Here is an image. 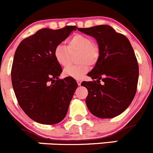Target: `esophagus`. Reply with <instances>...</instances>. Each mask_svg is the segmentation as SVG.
Returning <instances> with one entry per match:
<instances>
[{
	"label": "esophagus",
	"instance_id": "1",
	"mask_svg": "<svg viewBox=\"0 0 153 153\" xmlns=\"http://www.w3.org/2000/svg\"><path fill=\"white\" fill-rule=\"evenodd\" d=\"M76 82L78 84V85H81V83H82V80L81 79H76Z\"/></svg>",
	"mask_w": 153,
	"mask_h": 153
}]
</instances>
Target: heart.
<instances>
[{
	"instance_id": "obj_1",
	"label": "heart",
	"mask_w": 153,
	"mask_h": 153,
	"mask_svg": "<svg viewBox=\"0 0 153 153\" xmlns=\"http://www.w3.org/2000/svg\"><path fill=\"white\" fill-rule=\"evenodd\" d=\"M76 51L78 52L76 60L80 63L68 65L63 71V74L65 76L81 79L88 71L89 64L91 65L96 64L100 56L99 48L90 37L75 34L68 40L67 46L62 43L56 46L54 56L60 65L66 66L69 62L71 53Z\"/></svg>"
}]
</instances>
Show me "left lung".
<instances>
[{"instance_id":"1","label":"left lung","mask_w":153,"mask_h":153,"mask_svg":"<svg viewBox=\"0 0 153 153\" xmlns=\"http://www.w3.org/2000/svg\"><path fill=\"white\" fill-rule=\"evenodd\" d=\"M78 30L94 38L100 51L94 68L88 74L96 80L81 83L88 91L86 105L96 117L112 118L128 108L136 94L139 68L134 50L124 35L108 25Z\"/></svg>"}]
</instances>
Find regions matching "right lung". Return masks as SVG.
Masks as SVG:
<instances>
[{"label": "right lung", "mask_w": 153, "mask_h": 153, "mask_svg": "<svg viewBox=\"0 0 153 153\" xmlns=\"http://www.w3.org/2000/svg\"><path fill=\"white\" fill-rule=\"evenodd\" d=\"M76 29H42L24 39L16 49L11 71L13 90L22 110L37 123L56 124L67 114L78 85L72 77L59 79L62 69L54 50Z\"/></svg>", "instance_id": "1"}]
</instances>
